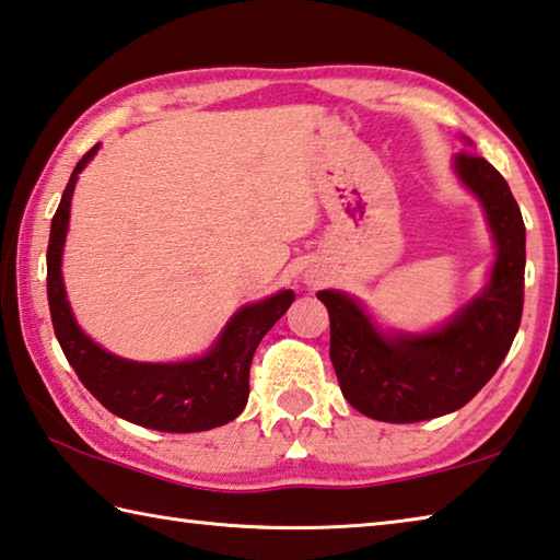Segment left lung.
I'll use <instances>...</instances> for the list:
<instances>
[{
    "mask_svg": "<svg viewBox=\"0 0 560 560\" xmlns=\"http://www.w3.org/2000/svg\"><path fill=\"white\" fill-rule=\"evenodd\" d=\"M455 174L480 198L497 259L480 296L443 328L384 335L358 301L320 291L330 315V360L340 389L374 421L416 423L460 409L492 380L520 330L526 230L510 186L490 161L460 151Z\"/></svg>",
    "mask_w": 560,
    "mask_h": 560,
    "instance_id": "1",
    "label": "left lung"
}]
</instances>
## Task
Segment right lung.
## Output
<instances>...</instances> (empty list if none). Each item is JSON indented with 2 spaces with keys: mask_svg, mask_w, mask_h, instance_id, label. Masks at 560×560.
I'll return each instance as SVG.
<instances>
[{
  "mask_svg": "<svg viewBox=\"0 0 560 560\" xmlns=\"http://www.w3.org/2000/svg\"><path fill=\"white\" fill-rule=\"evenodd\" d=\"M95 144L70 174L60 206L50 220L46 252L48 306L60 350L85 389L119 419L166 433L210 431L237 419L247 406L249 368L257 345L293 303V291L240 308L208 354L174 364L121 360L100 348L78 328L68 306L60 257H63L70 198L78 174L95 156Z\"/></svg>",
  "mask_w": 560,
  "mask_h": 560,
  "instance_id": "add662e5",
  "label": "right lung"
}]
</instances>
